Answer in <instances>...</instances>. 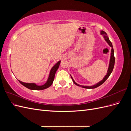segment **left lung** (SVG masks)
Wrapping results in <instances>:
<instances>
[{
  "label": "left lung",
  "instance_id": "obj_1",
  "mask_svg": "<svg viewBox=\"0 0 131 131\" xmlns=\"http://www.w3.org/2000/svg\"><path fill=\"white\" fill-rule=\"evenodd\" d=\"M101 34L103 36L105 41L107 43H108V45L112 48V50H111V56H110V62H109V67H108V71H107L106 75H105V76L104 77V78L103 79V80H102L101 81L98 82L97 84H95V85H94L93 86H82V85H79V84H77V83H76V82H75V81L74 80V79H73L72 77L70 75V77H71V78H72V79L73 82L74 83L75 85L81 87V88H85V89H94V88H97V87L100 86V85H101L102 84H103V83L106 81V79L109 78V77L110 76V75L111 74V73H112V72H113V70L114 67V64H115V57H114V51L112 43L111 42V41H110L109 39V38L108 37V35H107V34L104 31L101 30Z\"/></svg>",
  "mask_w": 131,
  "mask_h": 131
}]
</instances>
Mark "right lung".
<instances>
[{
	"mask_svg": "<svg viewBox=\"0 0 131 131\" xmlns=\"http://www.w3.org/2000/svg\"><path fill=\"white\" fill-rule=\"evenodd\" d=\"M61 64V61H59L56 64H55L52 68H51L50 72L49 74V76L48 78V79L45 83V84L41 86H39L35 84V83H26L23 82L22 81H21L20 80H18V81L21 83V84L25 86L26 88L29 89L30 90H44L47 88H49V87L52 84L53 81L54 80V75L56 74V71L57 70L58 67L59 66V64Z\"/></svg>",
	"mask_w": 131,
	"mask_h": 131,
	"instance_id": "1",
	"label": "right lung"
}]
</instances>
